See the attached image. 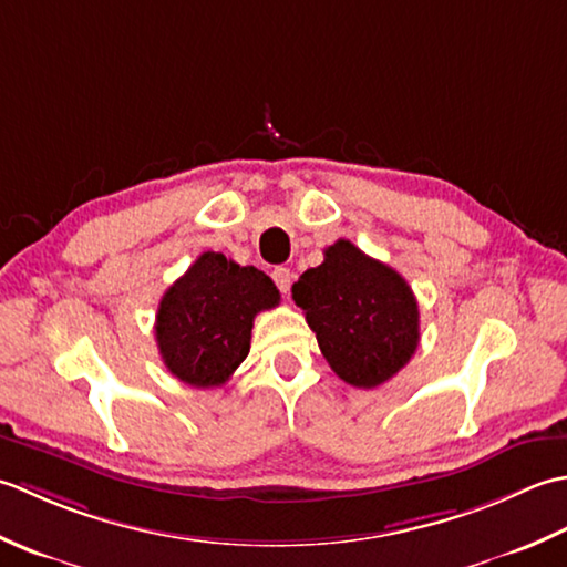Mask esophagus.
I'll return each mask as SVG.
<instances>
[{
	"label": "esophagus",
	"instance_id": "1",
	"mask_svg": "<svg viewBox=\"0 0 567 567\" xmlns=\"http://www.w3.org/2000/svg\"><path fill=\"white\" fill-rule=\"evenodd\" d=\"M271 279H274L276 286H279V291L286 293L288 288H291V284H293V271L286 269V267H276V269L271 271Z\"/></svg>",
	"mask_w": 567,
	"mask_h": 567
}]
</instances>
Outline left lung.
<instances>
[{
	"label": "left lung",
	"mask_w": 567,
	"mask_h": 567,
	"mask_svg": "<svg viewBox=\"0 0 567 567\" xmlns=\"http://www.w3.org/2000/svg\"><path fill=\"white\" fill-rule=\"evenodd\" d=\"M320 267L300 274L293 300L332 372L360 389L399 374L419 348V303L399 271L350 239L328 247Z\"/></svg>",
	"instance_id": "1"
}]
</instances>
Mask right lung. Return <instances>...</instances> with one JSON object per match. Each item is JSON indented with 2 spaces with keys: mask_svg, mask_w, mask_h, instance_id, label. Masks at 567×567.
<instances>
[{
  "mask_svg": "<svg viewBox=\"0 0 567 567\" xmlns=\"http://www.w3.org/2000/svg\"><path fill=\"white\" fill-rule=\"evenodd\" d=\"M267 274L205 251L164 293L156 313L161 360L183 384L223 386L245 362L254 316L279 306Z\"/></svg>",
  "mask_w": 567,
  "mask_h": 567,
  "instance_id": "right-lung-1",
  "label": "right lung"
}]
</instances>
